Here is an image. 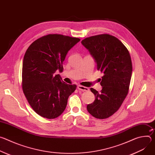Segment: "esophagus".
<instances>
[{
  "instance_id": "esophagus-1",
  "label": "esophagus",
  "mask_w": 155,
  "mask_h": 155,
  "mask_svg": "<svg viewBox=\"0 0 155 155\" xmlns=\"http://www.w3.org/2000/svg\"><path fill=\"white\" fill-rule=\"evenodd\" d=\"M77 88L78 90L81 91H87L89 90V88L87 87H85V86H81V85H78Z\"/></svg>"
}]
</instances>
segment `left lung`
<instances>
[{"label": "left lung", "mask_w": 155, "mask_h": 155, "mask_svg": "<svg viewBox=\"0 0 155 155\" xmlns=\"http://www.w3.org/2000/svg\"><path fill=\"white\" fill-rule=\"evenodd\" d=\"M81 44L104 74L101 92L90 89L95 100L87 105V110L96 118H107L119 109L127 94L132 71L129 53L120 40L108 34L86 38Z\"/></svg>", "instance_id": "1"}]
</instances>
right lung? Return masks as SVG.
Listing matches in <instances>:
<instances>
[{"label": "right lung", "instance_id": "obj_1", "mask_svg": "<svg viewBox=\"0 0 155 155\" xmlns=\"http://www.w3.org/2000/svg\"><path fill=\"white\" fill-rule=\"evenodd\" d=\"M80 38L60 34H49L34 41L24 56L22 86L34 111L40 116L54 119L65 109L69 96L75 84L62 81L56 71H63V62L68 51Z\"/></svg>", "mask_w": 155, "mask_h": 155}]
</instances>
